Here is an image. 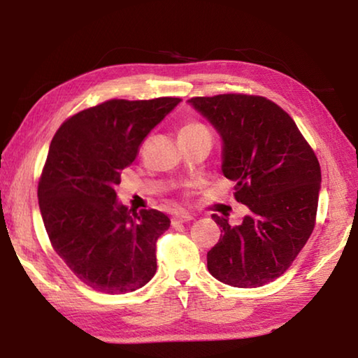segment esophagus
<instances>
[{"instance_id": "obj_1", "label": "esophagus", "mask_w": 358, "mask_h": 358, "mask_svg": "<svg viewBox=\"0 0 358 358\" xmlns=\"http://www.w3.org/2000/svg\"><path fill=\"white\" fill-rule=\"evenodd\" d=\"M194 220L192 215L189 213H177L173 217H172V224H180V222H187Z\"/></svg>"}]
</instances>
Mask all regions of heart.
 <instances>
[{
  "label": "heart",
  "mask_w": 358,
  "mask_h": 358,
  "mask_svg": "<svg viewBox=\"0 0 358 358\" xmlns=\"http://www.w3.org/2000/svg\"><path fill=\"white\" fill-rule=\"evenodd\" d=\"M199 131H208L202 123H197V121H189L186 123L183 128L180 129V134H189V132H199Z\"/></svg>",
  "instance_id": "heart-1"
}]
</instances>
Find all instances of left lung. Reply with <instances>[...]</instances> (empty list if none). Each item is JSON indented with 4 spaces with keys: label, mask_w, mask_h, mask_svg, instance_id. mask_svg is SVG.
I'll return each mask as SVG.
<instances>
[{
    "label": "left lung",
    "mask_w": 358,
    "mask_h": 358,
    "mask_svg": "<svg viewBox=\"0 0 358 358\" xmlns=\"http://www.w3.org/2000/svg\"><path fill=\"white\" fill-rule=\"evenodd\" d=\"M194 110L221 137V171L250 208L240 226L211 215L221 238L207 254L208 271L234 287H260L294 262L316 221L320 167L295 121L260 96L191 98Z\"/></svg>",
    "instance_id": "left-lung-1"
}]
</instances>
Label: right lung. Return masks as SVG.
<instances>
[{"label":"right lung","instance_id":"add662e5","mask_svg":"<svg viewBox=\"0 0 358 358\" xmlns=\"http://www.w3.org/2000/svg\"><path fill=\"white\" fill-rule=\"evenodd\" d=\"M180 102L112 99L66 120L53 137L38 187L41 216L53 250L94 290L134 292L156 273V240L171 220L157 210H128L115 186Z\"/></svg>","mask_w":358,"mask_h":358}]
</instances>
